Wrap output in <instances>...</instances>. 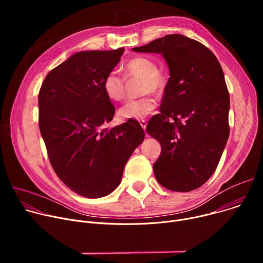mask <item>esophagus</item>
Wrapping results in <instances>:
<instances>
[{
	"mask_svg": "<svg viewBox=\"0 0 263 263\" xmlns=\"http://www.w3.org/2000/svg\"><path fill=\"white\" fill-rule=\"evenodd\" d=\"M139 124H140L141 128H142L143 130H145V128H146V122H145L144 120H142V121H140V122H139Z\"/></svg>",
	"mask_w": 263,
	"mask_h": 263,
	"instance_id": "obj_1",
	"label": "esophagus"
}]
</instances>
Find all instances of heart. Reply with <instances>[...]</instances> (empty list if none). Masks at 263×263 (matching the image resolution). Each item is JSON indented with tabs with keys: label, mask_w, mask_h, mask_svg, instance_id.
Wrapping results in <instances>:
<instances>
[{
	"label": "heart",
	"mask_w": 263,
	"mask_h": 263,
	"mask_svg": "<svg viewBox=\"0 0 263 263\" xmlns=\"http://www.w3.org/2000/svg\"><path fill=\"white\" fill-rule=\"evenodd\" d=\"M125 76L117 70L107 72L103 80V89L106 96L116 102L126 98V83L133 78H140V95L143 97L130 100L119 110L120 118L124 120H142L151 115L156 108V100L149 93L159 95L163 91L165 80L163 73L158 69L157 63L148 57L136 56L124 64Z\"/></svg>",
	"instance_id": "1"
}]
</instances>
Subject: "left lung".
Here are the masks:
<instances>
[{"label": "left lung", "instance_id": "obj_1", "mask_svg": "<svg viewBox=\"0 0 263 263\" xmlns=\"http://www.w3.org/2000/svg\"><path fill=\"white\" fill-rule=\"evenodd\" d=\"M133 51L160 53L170 68L160 114L146 126L161 144L155 177L173 192L197 190L216 170L230 133V98L221 66L207 47L181 34Z\"/></svg>", "mask_w": 263, "mask_h": 263}]
</instances>
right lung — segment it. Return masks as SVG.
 I'll return each mask as SVG.
<instances>
[{"label": "right lung", "mask_w": 263, "mask_h": 263, "mask_svg": "<svg viewBox=\"0 0 263 263\" xmlns=\"http://www.w3.org/2000/svg\"><path fill=\"white\" fill-rule=\"evenodd\" d=\"M124 51L74 54L47 74L40 89L39 122L49 160L58 178L82 197L96 199L114 192L144 138L135 120L103 127L116 112L103 80Z\"/></svg>", "instance_id": "obj_1"}]
</instances>
